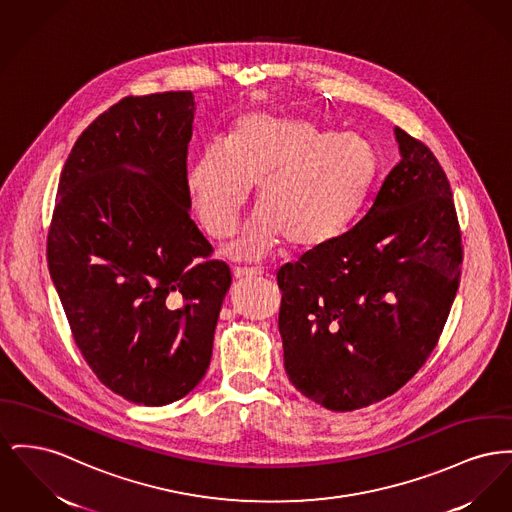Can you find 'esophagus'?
Listing matches in <instances>:
<instances>
[{"label": "esophagus", "mask_w": 512, "mask_h": 512, "mask_svg": "<svg viewBox=\"0 0 512 512\" xmlns=\"http://www.w3.org/2000/svg\"><path fill=\"white\" fill-rule=\"evenodd\" d=\"M257 276H261L259 269H249V267H236L234 269L236 280H247V278H257Z\"/></svg>", "instance_id": "obj_1"}]
</instances>
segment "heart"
<instances>
[{"label":"heart","instance_id":"b5f03b06","mask_svg":"<svg viewBox=\"0 0 512 512\" xmlns=\"http://www.w3.org/2000/svg\"><path fill=\"white\" fill-rule=\"evenodd\" d=\"M379 174V154L361 135L247 112L232 123L226 145L212 141L197 154L187 189L203 228L220 240L236 230L257 185L259 211L234 251L261 257L282 236L294 247H315L344 234Z\"/></svg>","mask_w":512,"mask_h":512}]
</instances>
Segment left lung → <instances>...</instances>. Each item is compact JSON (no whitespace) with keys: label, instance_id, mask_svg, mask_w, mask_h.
Masks as SVG:
<instances>
[{"label":"left lung","instance_id":"left-lung-1","mask_svg":"<svg viewBox=\"0 0 512 512\" xmlns=\"http://www.w3.org/2000/svg\"><path fill=\"white\" fill-rule=\"evenodd\" d=\"M394 133L402 160L367 214L276 272L286 373L334 412L375 404L418 373L460 284L451 183L427 145Z\"/></svg>","mask_w":512,"mask_h":512}]
</instances>
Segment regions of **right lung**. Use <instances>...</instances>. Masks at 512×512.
Listing matches in <instances>:
<instances>
[{
  "label": "right lung",
  "mask_w": 512,
  "mask_h": 512,
  "mask_svg": "<svg viewBox=\"0 0 512 512\" xmlns=\"http://www.w3.org/2000/svg\"><path fill=\"white\" fill-rule=\"evenodd\" d=\"M191 91L125 96L69 152L48 269L77 348L121 398L164 406L211 363L230 267L191 220ZM139 169V173H133Z\"/></svg>",
  "instance_id": "add662e5"
}]
</instances>
